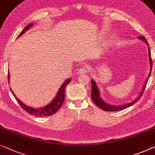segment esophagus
Here are the masks:
<instances>
[{"label": "esophagus", "instance_id": "esophagus-1", "mask_svg": "<svg viewBox=\"0 0 155 155\" xmlns=\"http://www.w3.org/2000/svg\"><path fill=\"white\" fill-rule=\"evenodd\" d=\"M88 71H89L88 66H84L83 67H81V68H80L79 72H78V73H80V74H84V73H87V72H88Z\"/></svg>", "mask_w": 155, "mask_h": 155}]
</instances>
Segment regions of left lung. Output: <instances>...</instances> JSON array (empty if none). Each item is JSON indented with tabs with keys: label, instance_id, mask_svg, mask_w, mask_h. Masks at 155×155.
Masks as SVG:
<instances>
[{
	"label": "left lung",
	"instance_id": "8db88e82",
	"mask_svg": "<svg viewBox=\"0 0 155 155\" xmlns=\"http://www.w3.org/2000/svg\"><path fill=\"white\" fill-rule=\"evenodd\" d=\"M138 38L140 40H142L145 42V44L147 45V46H149L148 42H147V40L145 39V38L144 36H140L138 37ZM148 54H149V62H150V73L148 74V77H147L146 81H145V84L143 85V87L142 88V91L140 93V95L138 98H136L134 101H132L131 103H129V104H124L122 105H110L105 103L104 100L102 99L100 95V91L98 89V87L96 84V82L94 81V80H91V98H92L93 101L95 103V104L97 105L98 107H100L101 109H102L103 110L105 111H118V110H124L125 108H127L128 107L131 106L133 105L140 98V96H142V94L143 93V91L145 88V85H146L147 81H148L149 77L151 74V71H152V58H151V53H150V48L148 47Z\"/></svg>",
	"mask_w": 155,
	"mask_h": 155
}]
</instances>
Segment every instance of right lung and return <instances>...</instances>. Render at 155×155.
Here are the masks:
<instances>
[{
    "mask_svg": "<svg viewBox=\"0 0 155 155\" xmlns=\"http://www.w3.org/2000/svg\"><path fill=\"white\" fill-rule=\"evenodd\" d=\"M33 26V24L31 23L29 24L28 25L26 26L25 28L23 29V31L20 33V34L18 35V38H19L20 36H21L22 34H24V33L26 32V31H28L29 28H31ZM9 79H10V74L8 73V82H9ZM71 81V78H68L65 80L64 83L61 84V86L60 87V88L58 91V92L57 94V95L54 99L51 101L47 105L42 107H38V108H36V107H29L27 106V105L24 104L21 101H20L19 98H17V96H15V94L13 93V91L12 89H10L11 91L14 96L16 98V100L19 103V104L21 105L22 108L27 112V113L31 114V115H33L35 116H50L53 114H54L57 113V112L59 110V109L61 107L62 104H64V98H65V89L67 85L68 84V83Z\"/></svg>",
    "mask_w": 155,
    "mask_h": 155,
    "instance_id": "obj_1",
    "label": "right lung"
}]
</instances>
